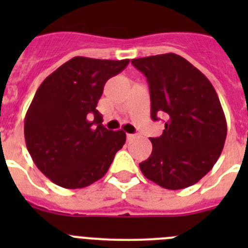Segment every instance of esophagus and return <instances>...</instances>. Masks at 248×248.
Here are the masks:
<instances>
[{"mask_svg": "<svg viewBox=\"0 0 248 248\" xmlns=\"http://www.w3.org/2000/svg\"><path fill=\"white\" fill-rule=\"evenodd\" d=\"M135 138H137V135H134V134H126V139H128L129 141H131V140H134Z\"/></svg>", "mask_w": 248, "mask_h": 248, "instance_id": "esophagus-1", "label": "esophagus"}]
</instances>
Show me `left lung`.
Segmentation results:
<instances>
[{
    "label": "left lung",
    "instance_id": "left-lung-1",
    "mask_svg": "<svg viewBox=\"0 0 248 248\" xmlns=\"http://www.w3.org/2000/svg\"><path fill=\"white\" fill-rule=\"evenodd\" d=\"M146 77L151 119L166 115L159 138H150L151 155L140 163L149 180L180 190L214 168L226 140L227 124L217 93L198 68L175 53L131 59Z\"/></svg>",
    "mask_w": 248,
    "mask_h": 248
}]
</instances>
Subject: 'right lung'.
<instances>
[{
	"label": "right lung",
	"instance_id": "1",
	"mask_svg": "<svg viewBox=\"0 0 248 248\" xmlns=\"http://www.w3.org/2000/svg\"><path fill=\"white\" fill-rule=\"evenodd\" d=\"M128 63L74 57L37 89L25 118L26 145L37 168L56 185L82 189L95 183L125 144V133L104 128L95 108L107 80Z\"/></svg>",
	"mask_w": 248,
	"mask_h": 248
}]
</instances>
